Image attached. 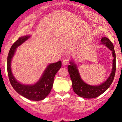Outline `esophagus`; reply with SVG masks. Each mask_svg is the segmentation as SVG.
Returning <instances> with one entry per match:
<instances>
[{"label": "esophagus", "mask_w": 122, "mask_h": 122, "mask_svg": "<svg viewBox=\"0 0 122 122\" xmlns=\"http://www.w3.org/2000/svg\"><path fill=\"white\" fill-rule=\"evenodd\" d=\"M68 63H69V61L67 59H64L62 61V65L63 66H66Z\"/></svg>", "instance_id": "1"}]
</instances>
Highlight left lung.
I'll list each match as a JSON object with an SVG mask.
<instances>
[{"mask_svg":"<svg viewBox=\"0 0 122 122\" xmlns=\"http://www.w3.org/2000/svg\"><path fill=\"white\" fill-rule=\"evenodd\" d=\"M101 44L105 45L112 52L113 55V67L111 75L107 81L98 86H92L87 84L81 78L76 65L70 61V65L68 66V71L72 81V87L73 91L78 96L84 98H94L103 94L113 82L116 71V55L114 46L109 39L103 37L101 39Z\"/></svg>","mask_w":122,"mask_h":122,"instance_id":"1","label":"left lung"}]
</instances>
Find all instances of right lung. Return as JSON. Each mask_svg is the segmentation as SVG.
<instances>
[{
    "mask_svg": "<svg viewBox=\"0 0 122 122\" xmlns=\"http://www.w3.org/2000/svg\"><path fill=\"white\" fill-rule=\"evenodd\" d=\"M30 38L29 35L19 38L13 44L7 56V73L10 84L20 95L32 101H41L46 97L53 86L54 77L61 67V61H59L48 65L42 76L34 85H24L17 81L11 70V61L15 49Z\"/></svg>",
    "mask_w": 122,
    "mask_h": 122,
    "instance_id": "obj_1",
    "label": "right lung"
}]
</instances>
